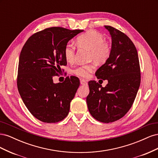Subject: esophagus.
Instances as JSON below:
<instances>
[{
    "mask_svg": "<svg viewBox=\"0 0 158 158\" xmlns=\"http://www.w3.org/2000/svg\"><path fill=\"white\" fill-rule=\"evenodd\" d=\"M80 84H82V85H88V83H87L86 81H85L84 79L80 80Z\"/></svg>",
    "mask_w": 158,
    "mask_h": 158,
    "instance_id": "34e87169",
    "label": "esophagus"
}]
</instances>
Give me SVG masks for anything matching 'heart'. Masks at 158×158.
Returning <instances> with one entry per match:
<instances>
[{"label": "heart", "instance_id": "1", "mask_svg": "<svg viewBox=\"0 0 158 158\" xmlns=\"http://www.w3.org/2000/svg\"><path fill=\"white\" fill-rule=\"evenodd\" d=\"M76 45L80 48L89 51L90 60H94L99 64L106 63L111 56V46L102 34L95 31L91 30L80 35L76 40ZM75 53V46L72 44H66L64 49V56L68 63H72L74 61ZM95 63L80 66L74 70V73L82 77H88L96 66Z\"/></svg>", "mask_w": 158, "mask_h": 158}]
</instances>
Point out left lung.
<instances>
[{
	"label": "left lung",
	"mask_w": 158,
	"mask_h": 158,
	"mask_svg": "<svg viewBox=\"0 0 158 158\" xmlns=\"http://www.w3.org/2000/svg\"><path fill=\"white\" fill-rule=\"evenodd\" d=\"M105 27L111 36V53L95 76L98 79L107 80L108 84L102 87L94 80L89 81L86 103L94 118L109 123L120 119L131 109L141 76L137 50L130 38L113 27Z\"/></svg>",
	"instance_id": "1"
}]
</instances>
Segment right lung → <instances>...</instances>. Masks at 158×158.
<instances>
[{
	"instance_id": "right-lung-1",
	"label": "right lung",
	"mask_w": 158,
	"mask_h": 158,
	"mask_svg": "<svg viewBox=\"0 0 158 158\" xmlns=\"http://www.w3.org/2000/svg\"><path fill=\"white\" fill-rule=\"evenodd\" d=\"M83 31L47 28L32 35L23 45L19 59L18 89L25 106L38 120L55 123L68 115L80 80L68 76L63 83L55 84L52 77L67 64L66 45Z\"/></svg>"
}]
</instances>
